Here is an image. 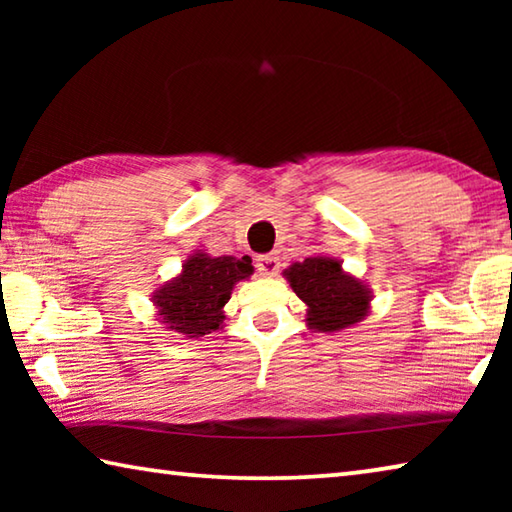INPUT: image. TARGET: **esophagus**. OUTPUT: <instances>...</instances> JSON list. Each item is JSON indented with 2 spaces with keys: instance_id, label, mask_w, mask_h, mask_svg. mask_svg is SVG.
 <instances>
[{
  "instance_id": "1",
  "label": "esophagus",
  "mask_w": 512,
  "mask_h": 512,
  "mask_svg": "<svg viewBox=\"0 0 512 512\" xmlns=\"http://www.w3.org/2000/svg\"><path fill=\"white\" fill-rule=\"evenodd\" d=\"M255 266H257V271L262 273V275L273 277V275H277V271H280V257H275L273 253H268V255H259Z\"/></svg>"
}]
</instances>
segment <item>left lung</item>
Returning a JSON list of instances; mask_svg holds the SVG:
<instances>
[{
    "mask_svg": "<svg viewBox=\"0 0 512 512\" xmlns=\"http://www.w3.org/2000/svg\"><path fill=\"white\" fill-rule=\"evenodd\" d=\"M291 289L307 305V327L341 332L361 323L370 309V289L359 277L343 271L336 257H307L284 271Z\"/></svg>",
    "mask_w": 512,
    "mask_h": 512,
    "instance_id": "8db88e82",
    "label": "left lung"
}]
</instances>
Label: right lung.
<instances>
[{
	"label": "right lung",
	"mask_w": 512,
	"mask_h": 512,
	"mask_svg": "<svg viewBox=\"0 0 512 512\" xmlns=\"http://www.w3.org/2000/svg\"><path fill=\"white\" fill-rule=\"evenodd\" d=\"M253 275L250 257H210L194 253L185 259L183 273L153 293L160 323L169 332L185 334L187 339L212 334L221 329L223 307L232 296V287L239 280Z\"/></svg>",
	"instance_id": "1"
}]
</instances>
